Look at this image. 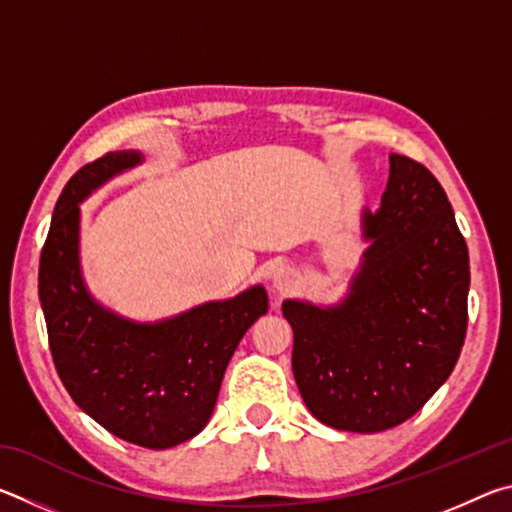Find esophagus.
<instances>
[{
	"label": "esophagus",
	"mask_w": 512,
	"mask_h": 512,
	"mask_svg": "<svg viewBox=\"0 0 512 512\" xmlns=\"http://www.w3.org/2000/svg\"><path fill=\"white\" fill-rule=\"evenodd\" d=\"M293 280H296V275H293V271H291V268H287V266L277 268V271L273 273V287L280 291V293L289 291L293 287Z\"/></svg>",
	"instance_id": "obj_1"
}]
</instances>
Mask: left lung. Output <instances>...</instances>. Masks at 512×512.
Segmentation results:
<instances>
[{"instance_id": "obj_1", "label": "left lung", "mask_w": 512, "mask_h": 512, "mask_svg": "<svg viewBox=\"0 0 512 512\" xmlns=\"http://www.w3.org/2000/svg\"><path fill=\"white\" fill-rule=\"evenodd\" d=\"M359 273L339 305L284 300L293 377L327 427L393 429L452 375L467 329L470 257L436 176L391 153L381 207L363 210Z\"/></svg>"}]
</instances>
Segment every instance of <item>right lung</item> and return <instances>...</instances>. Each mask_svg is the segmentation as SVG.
I'll return each mask as SVG.
<instances>
[{"label": "right lung", "instance_id": "right-lung-1", "mask_svg": "<svg viewBox=\"0 0 512 512\" xmlns=\"http://www.w3.org/2000/svg\"><path fill=\"white\" fill-rule=\"evenodd\" d=\"M142 162L115 151L69 178L40 255L38 296L58 377L81 409L126 443L167 449L201 433L241 336L268 311L264 287L183 314L135 323L92 298L79 259L81 207Z\"/></svg>", "mask_w": 512, "mask_h": 512}]
</instances>
